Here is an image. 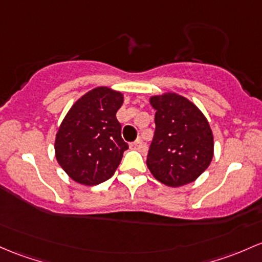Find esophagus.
I'll list each match as a JSON object with an SVG mask.
<instances>
[{"label": "esophagus", "mask_w": 262, "mask_h": 262, "mask_svg": "<svg viewBox=\"0 0 262 262\" xmlns=\"http://www.w3.org/2000/svg\"><path fill=\"white\" fill-rule=\"evenodd\" d=\"M144 146H145L144 143H143L140 139H137L136 142L130 143V148L132 149H136V150H140V149H143V148H144Z\"/></svg>", "instance_id": "esophagus-1"}]
</instances>
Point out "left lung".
<instances>
[{
  "instance_id": "8db88e82",
  "label": "left lung",
  "mask_w": 262,
  "mask_h": 262,
  "mask_svg": "<svg viewBox=\"0 0 262 262\" xmlns=\"http://www.w3.org/2000/svg\"><path fill=\"white\" fill-rule=\"evenodd\" d=\"M155 111V134L146 165L158 182L178 188L198 179L214 157L208 119L191 100L166 92L149 98Z\"/></svg>"
}]
</instances>
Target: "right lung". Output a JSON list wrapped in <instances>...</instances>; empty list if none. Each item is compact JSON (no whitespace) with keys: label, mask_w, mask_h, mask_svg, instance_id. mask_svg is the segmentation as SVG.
<instances>
[{"label":"right lung","mask_w":262,"mask_h":262,"mask_svg":"<svg viewBox=\"0 0 262 262\" xmlns=\"http://www.w3.org/2000/svg\"><path fill=\"white\" fill-rule=\"evenodd\" d=\"M123 102L122 92L96 87L77 99L63 118L54 154L72 180L92 186L113 177L128 149L116 116Z\"/></svg>","instance_id":"1"}]
</instances>
